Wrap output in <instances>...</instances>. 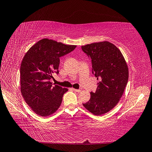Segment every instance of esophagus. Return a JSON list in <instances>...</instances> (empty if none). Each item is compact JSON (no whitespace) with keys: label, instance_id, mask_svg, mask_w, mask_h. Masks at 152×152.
<instances>
[{"label":"esophagus","instance_id":"obj_1","mask_svg":"<svg viewBox=\"0 0 152 152\" xmlns=\"http://www.w3.org/2000/svg\"><path fill=\"white\" fill-rule=\"evenodd\" d=\"M72 89L74 90V91L76 92H80L82 91V89H74V88H72Z\"/></svg>","mask_w":152,"mask_h":152}]
</instances>
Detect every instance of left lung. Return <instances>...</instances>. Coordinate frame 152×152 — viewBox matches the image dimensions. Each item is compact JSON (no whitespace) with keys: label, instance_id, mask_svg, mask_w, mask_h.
I'll return each instance as SVG.
<instances>
[{"label":"left lung","instance_id":"left-lung-1","mask_svg":"<svg viewBox=\"0 0 152 152\" xmlns=\"http://www.w3.org/2000/svg\"><path fill=\"white\" fill-rule=\"evenodd\" d=\"M82 49L91 59L93 73L98 80L95 93H90L89 101L83 106L95 115H104L124 94L129 78L127 64L121 51L108 41L87 44Z\"/></svg>","mask_w":152,"mask_h":152}]
</instances>
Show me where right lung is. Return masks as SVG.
<instances>
[{
    "label": "right lung",
    "mask_w": 152,
    "mask_h": 152,
    "mask_svg": "<svg viewBox=\"0 0 152 152\" xmlns=\"http://www.w3.org/2000/svg\"><path fill=\"white\" fill-rule=\"evenodd\" d=\"M76 45L43 38L25 53L20 68L23 97L34 113L42 117L54 114L60 107L68 89L52 85L53 73H59V57L73 51Z\"/></svg>",
    "instance_id": "add662e5"
}]
</instances>
